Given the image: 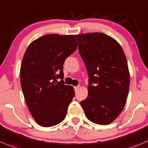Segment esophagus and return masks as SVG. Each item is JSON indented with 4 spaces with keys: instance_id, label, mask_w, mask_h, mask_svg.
Here are the masks:
<instances>
[{
    "instance_id": "obj_1",
    "label": "esophagus",
    "mask_w": 148,
    "mask_h": 148,
    "mask_svg": "<svg viewBox=\"0 0 148 148\" xmlns=\"http://www.w3.org/2000/svg\"><path fill=\"white\" fill-rule=\"evenodd\" d=\"M79 87H80L79 85H78V86H76V87H74V90H75V92H77L78 91V90H79Z\"/></svg>"
}]
</instances>
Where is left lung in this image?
<instances>
[{"label": "left lung", "instance_id": "8db88e82", "mask_svg": "<svg viewBox=\"0 0 148 148\" xmlns=\"http://www.w3.org/2000/svg\"><path fill=\"white\" fill-rule=\"evenodd\" d=\"M75 37L89 76L88 96L81 106L90 121L107 125L119 116L127 101L130 79L125 54L116 40L103 33Z\"/></svg>", "mask_w": 148, "mask_h": 148}]
</instances>
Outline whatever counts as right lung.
Here are the masks:
<instances>
[{"mask_svg":"<svg viewBox=\"0 0 148 148\" xmlns=\"http://www.w3.org/2000/svg\"><path fill=\"white\" fill-rule=\"evenodd\" d=\"M77 47L74 35L56 34L40 37L27 47L20 81L30 114L41 127L56 125L66 116L75 92L62 80L63 65Z\"/></svg>","mask_w":148,"mask_h":148,"instance_id":"1","label":"right lung"}]
</instances>
